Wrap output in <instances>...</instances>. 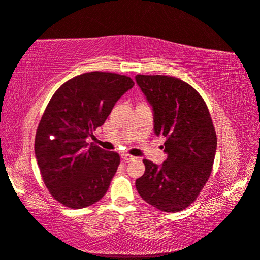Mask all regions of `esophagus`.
<instances>
[{
  "label": "esophagus",
  "mask_w": 260,
  "mask_h": 260,
  "mask_svg": "<svg viewBox=\"0 0 260 260\" xmlns=\"http://www.w3.org/2000/svg\"><path fill=\"white\" fill-rule=\"evenodd\" d=\"M121 157H122V160L124 161V162H130V161H134L135 160V156H133V155H130V154H126V153H123L122 155H121Z\"/></svg>",
  "instance_id": "1"
}]
</instances>
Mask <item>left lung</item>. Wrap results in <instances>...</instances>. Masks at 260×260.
<instances>
[{"mask_svg":"<svg viewBox=\"0 0 260 260\" xmlns=\"http://www.w3.org/2000/svg\"><path fill=\"white\" fill-rule=\"evenodd\" d=\"M152 106L154 133L167 138L166 161L144 160L136 180L140 197L161 211L178 212L192 204L211 174L217 137L201 95L186 82L166 75H136Z\"/></svg>","mask_w":260,"mask_h":260,"instance_id":"left-lung-1","label":"left lung"}]
</instances>
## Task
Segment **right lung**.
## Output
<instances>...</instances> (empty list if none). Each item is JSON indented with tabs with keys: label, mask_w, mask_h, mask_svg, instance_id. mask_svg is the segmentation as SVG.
<instances>
[{
	"label": "right lung",
	"mask_w": 260,
	"mask_h": 260,
	"mask_svg": "<svg viewBox=\"0 0 260 260\" xmlns=\"http://www.w3.org/2000/svg\"><path fill=\"white\" fill-rule=\"evenodd\" d=\"M134 85L125 75L85 73L63 83L49 102L36 131L35 157L49 192L63 206L85 208L106 194L120 156L85 139Z\"/></svg>",
	"instance_id": "add662e5"
}]
</instances>
